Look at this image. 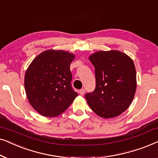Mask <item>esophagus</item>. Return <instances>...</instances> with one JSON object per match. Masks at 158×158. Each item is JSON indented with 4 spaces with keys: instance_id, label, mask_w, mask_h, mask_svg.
Segmentation results:
<instances>
[{
    "instance_id": "esophagus-1",
    "label": "esophagus",
    "mask_w": 158,
    "mask_h": 158,
    "mask_svg": "<svg viewBox=\"0 0 158 158\" xmlns=\"http://www.w3.org/2000/svg\"><path fill=\"white\" fill-rule=\"evenodd\" d=\"M85 89H81V90H79V94H81V96H83V95L85 94Z\"/></svg>"
}]
</instances>
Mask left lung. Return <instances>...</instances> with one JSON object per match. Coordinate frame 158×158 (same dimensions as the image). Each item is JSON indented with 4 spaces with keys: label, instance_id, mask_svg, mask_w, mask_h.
<instances>
[{
    "label": "left lung",
    "instance_id": "8db88e82",
    "mask_svg": "<svg viewBox=\"0 0 158 158\" xmlns=\"http://www.w3.org/2000/svg\"><path fill=\"white\" fill-rule=\"evenodd\" d=\"M89 60L95 68L96 88L85 94L88 104L102 118L120 115L132 102L137 88L132 60L117 50L98 51Z\"/></svg>",
    "mask_w": 158,
    "mask_h": 158
}]
</instances>
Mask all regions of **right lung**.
I'll use <instances>...</instances> for the list:
<instances>
[{
	"label": "right lung",
	"mask_w": 158,
	"mask_h": 158,
	"mask_svg": "<svg viewBox=\"0 0 158 158\" xmlns=\"http://www.w3.org/2000/svg\"><path fill=\"white\" fill-rule=\"evenodd\" d=\"M72 53L49 49L29 64L24 77L28 101L39 114L55 117L65 111L77 96L71 85Z\"/></svg>",
	"instance_id": "1"
}]
</instances>
